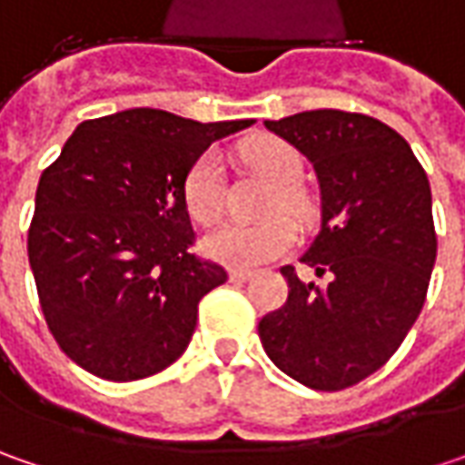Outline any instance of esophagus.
I'll list each match as a JSON object with an SVG mask.
<instances>
[{"label":"esophagus","instance_id":"1","mask_svg":"<svg viewBox=\"0 0 465 465\" xmlns=\"http://www.w3.org/2000/svg\"><path fill=\"white\" fill-rule=\"evenodd\" d=\"M253 277L251 269H230V282H248Z\"/></svg>","mask_w":465,"mask_h":465}]
</instances>
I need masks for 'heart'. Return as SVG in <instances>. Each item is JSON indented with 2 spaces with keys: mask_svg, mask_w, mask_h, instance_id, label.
Instances as JSON below:
<instances>
[{
  "mask_svg": "<svg viewBox=\"0 0 465 465\" xmlns=\"http://www.w3.org/2000/svg\"><path fill=\"white\" fill-rule=\"evenodd\" d=\"M242 157L251 165L269 173L279 183L269 202V212L284 209L300 220L311 214V199L305 188L297 183L302 178V157L292 144L274 136H263L256 142H248L242 147ZM183 199L196 223L212 224L214 220H220L227 199L220 154L204 153L191 163L183 178ZM295 224L287 217H269L253 224L224 223L214 227L204 238V251L212 259L230 266H259L284 256L295 245Z\"/></svg>",
  "mask_w": 465,
  "mask_h": 465,
  "instance_id": "heart-1",
  "label": "heart"
}]
</instances>
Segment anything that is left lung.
Here are the masks:
<instances>
[{
  "mask_svg": "<svg viewBox=\"0 0 465 465\" xmlns=\"http://www.w3.org/2000/svg\"><path fill=\"white\" fill-rule=\"evenodd\" d=\"M305 154L321 186V230L302 263L284 266L290 295L259 323L269 360L312 391H341L393 357L421 312L438 256L432 193L409 142L383 121L305 111L266 121Z\"/></svg>",
  "mask_w": 465,
  "mask_h": 465,
  "instance_id": "1",
  "label": "left lung"
}]
</instances>
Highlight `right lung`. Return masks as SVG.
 Returning <instances> with one entry per match:
<instances>
[{
    "label": "right lung",
    "instance_id": "obj_1",
    "mask_svg": "<svg viewBox=\"0 0 465 465\" xmlns=\"http://www.w3.org/2000/svg\"><path fill=\"white\" fill-rule=\"evenodd\" d=\"M251 124L132 108L82 121L44 170L27 259L45 326L82 370L126 383L186 351L199 300L227 272L191 253L183 178L212 142Z\"/></svg>",
    "mask_w": 465,
    "mask_h": 465
}]
</instances>
